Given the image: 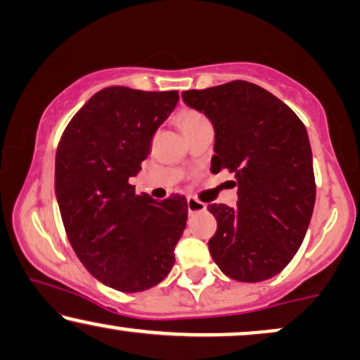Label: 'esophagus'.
Wrapping results in <instances>:
<instances>
[{
  "mask_svg": "<svg viewBox=\"0 0 360 360\" xmlns=\"http://www.w3.org/2000/svg\"><path fill=\"white\" fill-rule=\"evenodd\" d=\"M188 210H189V214L202 212V210H205V204L199 202V200L194 198H188Z\"/></svg>",
  "mask_w": 360,
  "mask_h": 360,
  "instance_id": "esophagus-1",
  "label": "esophagus"
}]
</instances>
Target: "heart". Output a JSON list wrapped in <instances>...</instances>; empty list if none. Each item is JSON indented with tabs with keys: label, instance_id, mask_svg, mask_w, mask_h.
<instances>
[{
	"label": "heart",
	"instance_id": "b5f03b06",
	"mask_svg": "<svg viewBox=\"0 0 360 360\" xmlns=\"http://www.w3.org/2000/svg\"><path fill=\"white\" fill-rule=\"evenodd\" d=\"M202 120H205V118L198 112H186V113H183V117H181V127L186 128V127H189V124L202 122Z\"/></svg>",
	"mask_w": 360,
	"mask_h": 360
}]
</instances>
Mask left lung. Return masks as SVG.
Returning <instances> with one entry per match:
<instances>
[{"mask_svg": "<svg viewBox=\"0 0 360 360\" xmlns=\"http://www.w3.org/2000/svg\"><path fill=\"white\" fill-rule=\"evenodd\" d=\"M214 127L212 172L237 179V205H207L217 220L209 252L229 278L268 280L291 262L313 215L316 186L308 131L293 110L255 84L233 80L183 92Z\"/></svg>", "mask_w": 360, "mask_h": 360, "instance_id": "left-lung-1", "label": "left lung"}]
</instances>
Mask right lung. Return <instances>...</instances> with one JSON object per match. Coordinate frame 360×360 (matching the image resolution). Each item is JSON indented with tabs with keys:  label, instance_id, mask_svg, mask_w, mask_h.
<instances>
[{
	"label": "right lung",
	"instance_id": "add662e5",
	"mask_svg": "<svg viewBox=\"0 0 360 360\" xmlns=\"http://www.w3.org/2000/svg\"><path fill=\"white\" fill-rule=\"evenodd\" d=\"M177 100L176 90L103 89L75 113L57 148L56 198L70 245L98 281L123 293L165 280L186 229V198L158 202L128 183Z\"/></svg>",
	"mask_w": 360,
	"mask_h": 360
}]
</instances>
